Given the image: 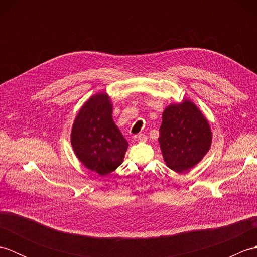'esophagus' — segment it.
<instances>
[{
  "instance_id": "obj_1",
  "label": "esophagus",
  "mask_w": 257,
  "mask_h": 257,
  "mask_svg": "<svg viewBox=\"0 0 257 257\" xmlns=\"http://www.w3.org/2000/svg\"><path fill=\"white\" fill-rule=\"evenodd\" d=\"M137 140L139 141V143H146V141H147V136L145 134H139L138 137H137Z\"/></svg>"
}]
</instances>
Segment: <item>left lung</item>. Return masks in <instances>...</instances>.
I'll list each match as a JSON object with an SVG mask.
<instances>
[{
	"label": "left lung",
	"mask_w": 257,
	"mask_h": 257,
	"mask_svg": "<svg viewBox=\"0 0 257 257\" xmlns=\"http://www.w3.org/2000/svg\"><path fill=\"white\" fill-rule=\"evenodd\" d=\"M159 133L163 159L177 172L194 167L210 149L209 122L194 103L188 100L166 108Z\"/></svg>",
	"instance_id": "8db88e82"
}]
</instances>
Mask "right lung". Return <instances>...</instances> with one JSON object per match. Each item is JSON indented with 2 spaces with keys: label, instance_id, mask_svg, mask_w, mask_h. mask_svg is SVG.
Wrapping results in <instances>:
<instances>
[{
  "label": "right lung",
  "instance_id": "obj_1",
  "mask_svg": "<svg viewBox=\"0 0 257 257\" xmlns=\"http://www.w3.org/2000/svg\"><path fill=\"white\" fill-rule=\"evenodd\" d=\"M106 94L92 96L80 109L72 129V146L78 159L100 176H107L123 161L127 140L114 124Z\"/></svg>",
  "mask_w": 257,
  "mask_h": 257
}]
</instances>
